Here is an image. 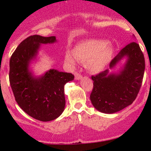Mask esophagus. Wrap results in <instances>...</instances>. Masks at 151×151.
<instances>
[{
	"mask_svg": "<svg viewBox=\"0 0 151 151\" xmlns=\"http://www.w3.org/2000/svg\"><path fill=\"white\" fill-rule=\"evenodd\" d=\"M74 77H75V79L76 80H80V79L82 78V75L80 74H79V73H75V74H74Z\"/></svg>",
	"mask_w": 151,
	"mask_h": 151,
	"instance_id": "obj_1",
	"label": "esophagus"
}]
</instances>
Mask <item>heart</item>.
Returning <instances> with one entry per match:
<instances>
[{"label": "heart", "instance_id": "heart-1", "mask_svg": "<svg viewBox=\"0 0 151 151\" xmlns=\"http://www.w3.org/2000/svg\"><path fill=\"white\" fill-rule=\"evenodd\" d=\"M114 47L104 39H91L78 44L73 49L72 54L66 52V61L74 66L76 60L85 62L87 70L91 73H99L109 65L114 55Z\"/></svg>", "mask_w": 151, "mask_h": 151}]
</instances>
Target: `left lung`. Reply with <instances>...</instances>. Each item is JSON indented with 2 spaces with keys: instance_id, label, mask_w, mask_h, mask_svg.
Instances as JSON below:
<instances>
[{
  "instance_id": "1",
  "label": "left lung",
  "mask_w": 151,
  "mask_h": 151,
  "mask_svg": "<svg viewBox=\"0 0 151 151\" xmlns=\"http://www.w3.org/2000/svg\"><path fill=\"white\" fill-rule=\"evenodd\" d=\"M126 58L124 66L118 73L106 69L92 76L93 88L90 99L93 106L99 112L112 114L133 103L139 93L144 76L145 58L139 45L133 42L126 45L109 63L113 68Z\"/></svg>"
}]
</instances>
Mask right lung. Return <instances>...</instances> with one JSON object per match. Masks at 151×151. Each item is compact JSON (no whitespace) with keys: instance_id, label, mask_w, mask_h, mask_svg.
<instances>
[{"instance_id":"obj_1","label":"right lung","mask_w":151,"mask_h":151,"mask_svg":"<svg viewBox=\"0 0 151 151\" xmlns=\"http://www.w3.org/2000/svg\"><path fill=\"white\" fill-rule=\"evenodd\" d=\"M57 42L55 36L33 35L22 41L12 54L9 62V82L15 100L21 109L32 118L50 121L64 110V85L72 81L71 73L50 69L36 77L30 69L41 45Z\"/></svg>"}]
</instances>
